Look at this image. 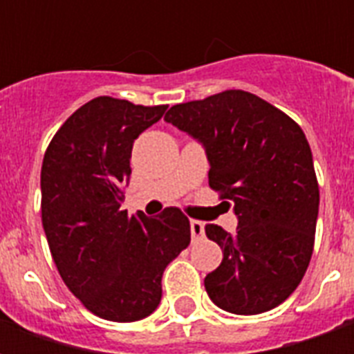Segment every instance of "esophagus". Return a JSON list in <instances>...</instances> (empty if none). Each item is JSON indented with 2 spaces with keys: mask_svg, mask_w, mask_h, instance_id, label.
Returning a JSON list of instances; mask_svg holds the SVG:
<instances>
[{
  "mask_svg": "<svg viewBox=\"0 0 354 354\" xmlns=\"http://www.w3.org/2000/svg\"><path fill=\"white\" fill-rule=\"evenodd\" d=\"M189 225H192L193 241H197V239H201L203 235H205V223L203 222H199V220H192V222H189Z\"/></svg>",
  "mask_w": 354,
  "mask_h": 354,
  "instance_id": "esophagus-1",
  "label": "esophagus"
}]
</instances>
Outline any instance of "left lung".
I'll return each instance as SVG.
<instances>
[{
    "label": "left lung",
    "instance_id": "left-lung-1",
    "mask_svg": "<svg viewBox=\"0 0 354 354\" xmlns=\"http://www.w3.org/2000/svg\"><path fill=\"white\" fill-rule=\"evenodd\" d=\"M165 121L203 144L208 184L239 220L235 233L205 227L223 252L220 267L205 277L208 297L235 315L281 305L311 261L319 216V182L304 131L246 91L176 104Z\"/></svg>",
    "mask_w": 354,
    "mask_h": 354
}]
</instances>
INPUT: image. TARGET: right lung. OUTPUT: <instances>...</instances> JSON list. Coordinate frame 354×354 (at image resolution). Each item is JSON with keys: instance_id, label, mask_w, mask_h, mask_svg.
Segmentation results:
<instances>
[{"instance_id": "1", "label": "right lung", "mask_w": 354, "mask_h": 354, "mask_svg": "<svg viewBox=\"0 0 354 354\" xmlns=\"http://www.w3.org/2000/svg\"><path fill=\"white\" fill-rule=\"evenodd\" d=\"M169 106L98 96L50 140L41 167V222L66 286L96 317L146 319L161 301L165 267L192 241L189 220L121 210L134 140Z\"/></svg>"}]
</instances>
